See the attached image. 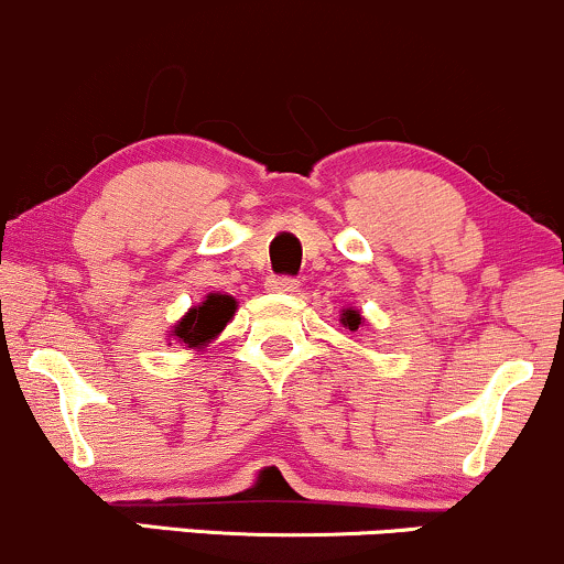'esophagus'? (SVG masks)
<instances>
[{
  "label": "esophagus",
  "instance_id": "34e87169",
  "mask_svg": "<svg viewBox=\"0 0 564 564\" xmlns=\"http://www.w3.org/2000/svg\"><path fill=\"white\" fill-rule=\"evenodd\" d=\"M264 289H268V291H294L296 289V278L268 275V278H264Z\"/></svg>",
  "mask_w": 564,
  "mask_h": 564
}]
</instances>
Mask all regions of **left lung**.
I'll return each instance as SVG.
<instances>
[{
	"label": "left lung",
	"mask_w": 564,
	"mask_h": 564,
	"mask_svg": "<svg viewBox=\"0 0 564 564\" xmlns=\"http://www.w3.org/2000/svg\"><path fill=\"white\" fill-rule=\"evenodd\" d=\"M341 323H345L349 332H358V326L364 323V318H360L358 310H345V313H341Z\"/></svg>",
	"instance_id": "1"
}]
</instances>
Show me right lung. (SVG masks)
Segmentation results:
<instances>
[{"label":"right lung","mask_w":564,"mask_h":564,"mask_svg":"<svg viewBox=\"0 0 564 564\" xmlns=\"http://www.w3.org/2000/svg\"><path fill=\"white\" fill-rule=\"evenodd\" d=\"M236 313V300L228 294H209L198 307L187 310L183 321L174 326L172 336L185 347H200L212 341L228 326V321Z\"/></svg>","instance_id":"1"}]
</instances>
